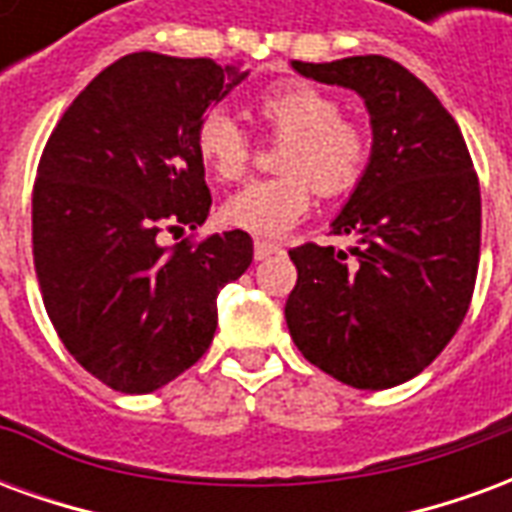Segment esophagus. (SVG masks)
Segmentation results:
<instances>
[{
    "label": "esophagus",
    "instance_id": "obj_1",
    "mask_svg": "<svg viewBox=\"0 0 512 512\" xmlns=\"http://www.w3.org/2000/svg\"><path fill=\"white\" fill-rule=\"evenodd\" d=\"M282 246L277 244V241H266V238H257L255 241V257L257 260H266L268 255H274V252H279Z\"/></svg>",
    "mask_w": 512,
    "mask_h": 512
}]
</instances>
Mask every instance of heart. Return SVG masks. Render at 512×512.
Instances as JSON below:
<instances>
[{
  "label": "heart",
  "mask_w": 512,
  "mask_h": 512,
  "mask_svg": "<svg viewBox=\"0 0 512 512\" xmlns=\"http://www.w3.org/2000/svg\"><path fill=\"white\" fill-rule=\"evenodd\" d=\"M257 117L279 145L277 178L249 180L222 205L224 224L252 235H282L307 216L312 191L340 197L362 178L370 139L356 120L343 117L340 98L307 82H282L255 98ZM197 156L219 180H238L252 147L244 128L224 109L200 117L194 131Z\"/></svg>",
  "instance_id": "heart-1"
}]
</instances>
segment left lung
Segmentation results:
<instances>
[{"instance_id": "obj_1", "label": "left lung", "mask_w": 512, "mask_h": 512, "mask_svg": "<svg viewBox=\"0 0 512 512\" xmlns=\"http://www.w3.org/2000/svg\"><path fill=\"white\" fill-rule=\"evenodd\" d=\"M321 84L354 90L373 147L334 235L343 249H290L299 271L285 304L307 362L354 389H389L419 376L458 332L480 260V183L461 128L417 76L378 54L290 62Z\"/></svg>"}]
</instances>
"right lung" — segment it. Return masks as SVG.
I'll return each instance as SVG.
<instances>
[{
    "label": "right lung",
    "instance_id": "1",
    "mask_svg": "<svg viewBox=\"0 0 512 512\" xmlns=\"http://www.w3.org/2000/svg\"><path fill=\"white\" fill-rule=\"evenodd\" d=\"M249 71L136 51L84 87L51 131L32 191V255L65 348L126 395L200 359L216 296L252 263L244 230L161 244L211 211L194 131Z\"/></svg>",
    "mask_w": 512,
    "mask_h": 512
}]
</instances>
